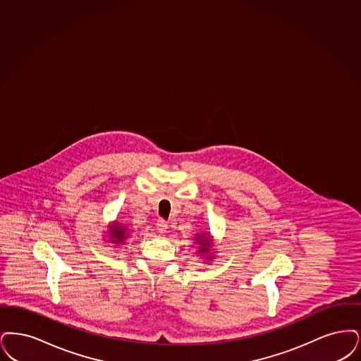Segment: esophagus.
Returning a JSON list of instances; mask_svg holds the SVG:
<instances>
[{
  "mask_svg": "<svg viewBox=\"0 0 361 361\" xmlns=\"http://www.w3.org/2000/svg\"><path fill=\"white\" fill-rule=\"evenodd\" d=\"M157 228L159 233H166L167 229H169V224L164 220H157Z\"/></svg>",
  "mask_w": 361,
  "mask_h": 361,
  "instance_id": "34e87169",
  "label": "esophagus"
}]
</instances>
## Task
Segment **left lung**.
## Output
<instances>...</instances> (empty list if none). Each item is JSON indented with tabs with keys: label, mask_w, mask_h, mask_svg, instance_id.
Segmentation results:
<instances>
[{
	"label": "left lung",
	"mask_w": 361,
	"mask_h": 361,
	"mask_svg": "<svg viewBox=\"0 0 361 361\" xmlns=\"http://www.w3.org/2000/svg\"><path fill=\"white\" fill-rule=\"evenodd\" d=\"M197 243H198V245H200V248H198V251L202 252H209V248H210V235H206L204 233L202 235H198L197 237ZM207 259H212L210 256H207Z\"/></svg>",
	"instance_id": "1"
}]
</instances>
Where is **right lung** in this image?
Listing matches in <instances>:
<instances>
[{"label": "right lung", "instance_id": "add662e5", "mask_svg": "<svg viewBox=\"0 0 361 361\" xmlns=\"http://www.w3.org/2000/svg\"><path fill=\"white\" fill-rule=\"evenodd\" d=\"M110 241L113 244H124L126 238H128V228L120 222H114L109 229Z\"/></svg>", "mask_w": 361, "mask_h": 361}]
</instances>
